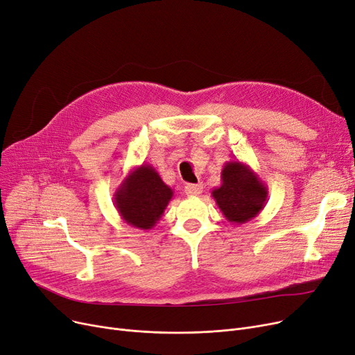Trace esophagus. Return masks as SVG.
I'll list each match as a JSON object with an SVG mask.
<instances>
[{
    "instance_id": "34e87169",
    "label": "esophagus",
    "mask_w": 355,
    "mask_h": 355,
    "mask_svg": "<svg viewBox=\"0 0 355 355\" xmlns=\"http://www.w3.org/2000/svg\"><path fill=\"white\" fill-rule=\"evenodd\" d=\"M202 189H204V184L202 183H188L184 187V193L189 196H198L202 193Z\"/></svg>"
}]
</instances>
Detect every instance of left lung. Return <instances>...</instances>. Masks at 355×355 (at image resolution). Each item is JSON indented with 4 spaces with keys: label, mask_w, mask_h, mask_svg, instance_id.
Segmentation results:
<instances>
[{
    "label": "left lung",
    "mask_w": 355,
    "mask_h": 355,
    "mask_svg": "<svg viewBox=\"0 0 355 355\" xmlns=\"http://www.w3.org/2000/svg\"><path fill=\"white\" fill-rule=\"evenodd\" d=\"M221 180V187L211 193L227 221L240 225L263 211L267 200V187L248 164L240 160L227 162L223 167Z\"/></svg>",
    "instance_id": "1"
}]
</instances>
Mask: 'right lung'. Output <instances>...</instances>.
<instances>
[{
	"instance_id": "right-lung-1",
	"label": "right lung",
	"mask_w": 355,
	"mask_h": 355,
	"mask_svg": "<svg viewBox=\"0 0 355 355\" xmlns=\"http://www.w3.org/2000/svg\"><path fill=\"white\" fill-rule=\"evenodd\" d=\"M173 196L153 166L143 163L131 168L114 193V207L121 219L139 230L153 228Z\"/></svg>"
}]
</instances>
